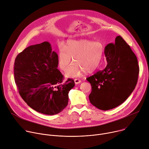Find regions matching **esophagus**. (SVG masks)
I'll return each instance as SVG.
<instances>
[{
	"label": "esophagus",
	"instance_id": "34e87169",
	"mask_svg": "<svg viewBox=\"0 0 149 149\" xmlns=\"http://www.w3.org/2000/svg\"><path fill=\"white\" fill-rule=\"evenodd\" d=\"M74 82H75L76 84H79L81 83V80L79 79H74Z\"/></svg>",
	"mask_w": 149,
	"mask_h": 149
}]
</instances>
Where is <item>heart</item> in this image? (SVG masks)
<instances>
[{
    "instance_id": "heart-1",
    "label": "heart",
    "mask_w": 149,
    "mask_h": 149,
    "mask_svg": "<svg viewBox=\"0 0 149 149\" xmlns=\"http://www.w3.org/2000/svg\"><path fill=\"white\" fill-rule=\"evenodd\" d=\"M104 47L99 41L89 40H68L64 48H60L58 53V63L62 71L67 70L72 62L74 63L66 72V76L76 77L82 73H91L95 71L102 62Z\"/></svg>"
}]
</instances>
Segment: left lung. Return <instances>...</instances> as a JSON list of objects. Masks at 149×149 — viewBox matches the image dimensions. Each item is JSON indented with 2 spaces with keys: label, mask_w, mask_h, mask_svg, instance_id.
<instances>
[{
  "label": "left lung",
  "mask_w": 149,
  "mask_h": 149,
  "mask_svg": "<svg viewBox=\"0 0 149 149\" xmlns=\"http://www.w3.org/2000/svg\"><path fill=\"white\" fill-rule=\"evenodd\" d=\"M105 47L106 68L86 79L92 86L91 103L107 111L123 104L136 86L139 66L135 54L121 36Z\"/></svg>",
  "instance_id": "8db88e82"
}]
</instances>
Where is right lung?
Returning a JSON list of instances; mask_svg holds the SVG:
<instances>
[{
    "label": "right lung",
    "instance_id": "right-lung-1",
    "mask_svg": "<svg viewBox=\"0 0 149 149\" xmlns=\"http://www.w3.org/2000/svg\"><path fill=\"white\" fill-rule=\"evenodd\" d=\"M58 55L45 41L29 46L16 56L14 64L15 84L24 101L32 109L55 115L68 104L69 91L74 81L57 69Z\"/></svg>",
    "mask_w": 149,
    "mask_h": 149
}]
</instances>
